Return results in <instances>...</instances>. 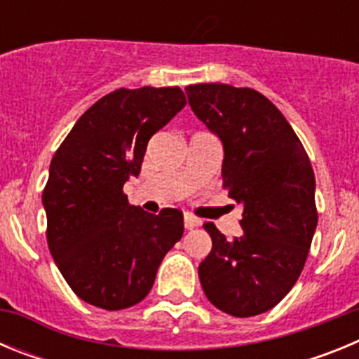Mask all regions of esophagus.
Returning a JSON list of instances; mask_svg holds the SVG:
<instances>
[{
    "mask_svg": "<svg viewBox=\"0 0 359 359\" xmlns=\"http://www.w3.org/2000/svg\"><path fill=\"white\" fill-rule=\"evenodd\" d=\"M183 223H185L187 230H194L196 226H199L198 219H196L194 215H190V214H185V217H183Z\"/></svg>",
    "mask_w": 359,
    "mask_h": 359,
    "instance_id": "1",
    "label": "esophagus"
}]
</instances>
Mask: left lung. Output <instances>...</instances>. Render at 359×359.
<instances>
[{"label": "left lung", "instance_id": "1", "mask_svg": "<svg viewBox=\"0 0 359 359\" xmlns=\"http://www.w3.org/2000/svg\"><path fill=\"white\" fill-rule=\"evenodd\" d=\"M194 115L223 144V187L243 207V236L228 241L214 223L199 264L207 298L248 318L277 306L302 273L318 214L315 174L304 145L262 93L228 84L185 88Z\"/></svg>", "mask_w": 359, "mask_h": 359}]
</instances>
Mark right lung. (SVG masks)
<instances>
[{"label": "right lung", "mask_w": 359, "mask_h": 359, "mask_svg": "<svg viewBox=\"0 0 359 359\" xmlns=\"http://www.w3.org/2000/svg\"><path fill=\"white\" fill-rule=\"evenodd\" d=\"M185 104L180 88H120L86 111L53 154L43 190L48 248L73 293L91 306L142 302L182 239L183 212L133 207L123 183L138 177L151 136Z\"/></svg>", "instance_id": "1"}]
</instances>
